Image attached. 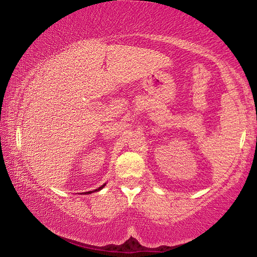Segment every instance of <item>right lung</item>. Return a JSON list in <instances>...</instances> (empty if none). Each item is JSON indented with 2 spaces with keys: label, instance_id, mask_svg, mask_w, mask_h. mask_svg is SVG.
<instances>
[{
  "label": "right lung",
  "instance_id": "1",
  "mask_svg": "<svg viewBox=\"0 0 257 257\" xmlns=\"http://www.w3.org/2000/svg\"><path fill=\"white\" fill-rule=\"evenodd\" d=\"M104 186H105V184H104V185H103V186H101V187H98V188H97V189H95V190H92V191H86L85 194H92V193H94V191H98V190H101Z\"/></svg>",
  "mask_w": 257,
  "mask_h": 257
}]
</instances>
